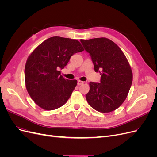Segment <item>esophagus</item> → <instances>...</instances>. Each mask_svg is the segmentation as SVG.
Here are the masks:
<instances>
[{
  "instance_id": "1",
  "label": "esophagus",
  "mask_w": 157,
  "mask_h": 157,
  "mask_svg": "<svg viewBox=\"0 0 157 157\" xmlns=\"http://www.w3.org/2000/svg\"><path fill=\"white\" fill-rule=\"evenodd\" d=\"M84 84L83 81H81V80H78V85H81Z\"/></svg>"
}]
</instances>
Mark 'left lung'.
<instances>
[{
  "mask_svg": "<svg viewBox=\"0 0 157 157\" xmlns=\"http://www.w3.org/2000/svg\"><path fill=\"white\" fill-rule=\"evenodd\" d=\"M80 42L91 56L95 71L101 75L100 83L90 82L86 100L99 112L115 111L124 101L132 83L129 62L119 47L107 38L81 39Z\"/></svg>",
  "mask_w": 157,
  "mask_h": 157,
  "instance_id": "8db88e82",
  "label": "left lung"
}]
</instances>
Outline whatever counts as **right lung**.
<instances>
[{
    "label": "right lung",
    "mask_w": 157,
    "mask_h": 157,
    "mask_svg": "<svg viewBox=\"0 0 157 157\" xmlns=\"http://www.w3.org/2000/svg\"><path fill=\"white\" fill-rule=\"evenodd\" d=\"M84 48L75 39L53 36L33 51L25 67V86L37 105L44 110L58 109L67 101L77 84L60 75L74 54Z\"/></svg>",
    "instance_id": "obj_1"
}]
</instances>
